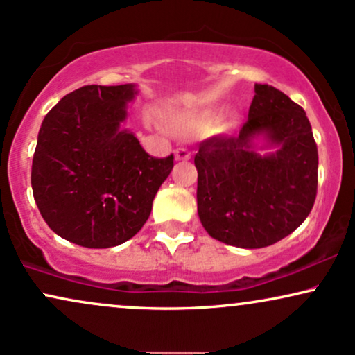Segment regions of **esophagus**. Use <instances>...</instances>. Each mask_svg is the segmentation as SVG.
<instances>
[{"label": "esophagus", "mask_w": 355, "mask_h": 355, "mask_svg": "<svg viewBox=\"0 0 355 355\" xmlns=\"http://www.w3.org/2000/svg\"><path fill=\"white\" fill-rule=\"evenodd\" d=\"M174 157H176V161H189L191 153L184 150V148H179V150L174 151Z\"/></svg>", "instance_id": "esophagus-1"}]
</instances>
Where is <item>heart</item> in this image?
Here are the masks:
<instances>
[{
  "instance_id": "b5f03b06",
  "label": "heart",
  "mask_w": 355,
  "mask_h": 355,
  "mask_svg": "<svg viewBox=\"0 0 355 355\" xmlns=\"http://www.w3.org/2000/svg\"><path fill=\"white\" fill-rule=\"evenodd\" d=\"M225 105L178 108L164 113V125L178 133H204L212 130L218 135L230 133L242 121L237 112L225 113Z\"/></svg>"
}]
</instances>
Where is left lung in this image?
Segmentation results:
<instances>
[{
  "mask_svg": "<svg viewBox=\"0 0 355 355\" xmlns=\"http://www.w3.org/2000/svg\"><path fill=\"white\" fill-rule=\"evenodd\" d=\"M194 164L200 224L232 247L277 243L303 224L316 199L318 148L306 112L266 84L255 85L239 137L205 139Z\"/></svg>",
  "mask_w": 355,
  "mask_h": 355,
  "instance_id": "1",
  "label": "left lung"
}]
</instances>
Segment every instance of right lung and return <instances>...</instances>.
Listing matches in <instances>:
<instances>
[{"label": "right lung", "instance_id": "add662e5", "mask_svg": "<svg viewBox=\"0 0 355 355\" xmlns=\"http://www.w3.org/2000/svg\"><path fill=\"white\" fill-rule=\"evenodd\" d=\"M135 84L85 85L44 116L33 157L34 200L59 237L110 248L137 235L173 169L123 128Z\"/></svg>", "mask_w": 355, "mask_h": 355}]
</instances>
